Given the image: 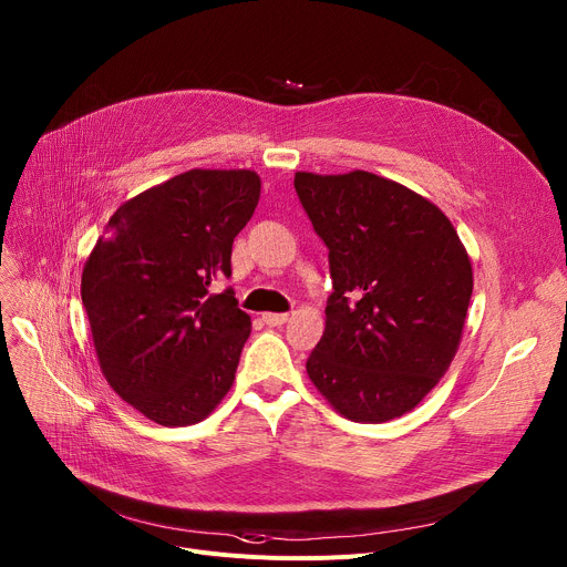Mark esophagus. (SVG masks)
I'll return each mask as SVG.
<instances>
[{"mask_svg": "<svg viewBox=\"0 0 567 567\" xmlns=\"http://www.w3.org/2000/svg\"><path fill=\"white\" fill-rule=\"evenodd\" d=\"M261 319H264L268 326H282V323H287L289 315H287V312H266Z\"/></svg>", "mask_w": 567, "mask_h": 567, "instance_id": "esophagus-1", "label": "esophagus"}]
</instances>
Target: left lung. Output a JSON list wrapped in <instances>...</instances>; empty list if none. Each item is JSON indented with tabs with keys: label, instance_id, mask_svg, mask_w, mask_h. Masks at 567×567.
Returning a JSON list of instances; mask_svg holds the SVG:
<instances>
[{
	"label": "left lung",
	"instance_id": "obj_1",
	"mask_svg": "<svg viewBox=\"0 0 567 567\" xmlns=\"http://www.w3.org/2000/svg\"><path fill=\"white\" fill-rule=\"evenodd\" d=\"M293 188L329 248L333 280L308 377L353 423L398 419L457 351L473 291L468 255L432 202L391 178L296 172Z\"/></svg>",
	"mask_w": 567,
	"mask_h": 567
}]
</instances>
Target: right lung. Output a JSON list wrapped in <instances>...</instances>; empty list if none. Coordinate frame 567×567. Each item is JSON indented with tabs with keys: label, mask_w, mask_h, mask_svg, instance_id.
<instances>
[{
	"label": "right lung",
	"mask_w": 567,
	"mask_h": 567,
	"mask_svg": "<svg viewBox=\"0 0 567 567\" xmlns=\"http://www.w3.org/2000/svg\"><path fill=\"white\" fill-rule=\"evenodd\" d=\"M250 169H190L128 199L82 271V306L114 393L165 427L199 423L227 395L250 336L231 244L255 214Z\"/></svg>",
	"instance_id": "1"
}]
</instances>
